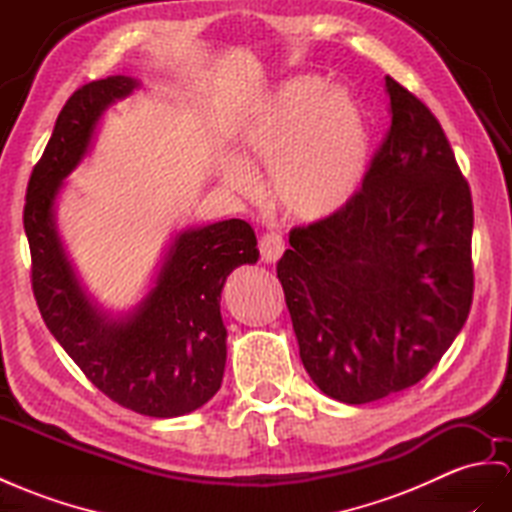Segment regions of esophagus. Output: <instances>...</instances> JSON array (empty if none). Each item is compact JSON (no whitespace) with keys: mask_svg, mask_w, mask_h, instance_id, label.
<instances>
[{"mask_svg":"<svg viewBox=\"0 0 512 512\" xmlns=\"http://www.w3.org/2000/svg\"><path fill=\"white\" fill-rule=\"evenodd\" d=\"M285 251V242L279 233H266L259 240V253L266 264H277Z\"/></svg>","mask_w":512,"mask_h":512,"instance_id":"34e87169","label":"esophagus"}]
</instances>
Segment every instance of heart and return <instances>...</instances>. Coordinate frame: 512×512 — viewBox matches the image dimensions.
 Returning <instances> with one entry per match:
<instances>
[{"mask_svg":"<svg viewBox=\"0 0 512 512\" xmlns=\"http://www.w3.org/2000/svg\"><path fill=\"white\" fill-rule=\"evenodd\" d=\"M253 168L270 170L272 199L300 222H322L352 201L368 168V131L359 103L318 75L285 80L246 116L238 155L218 177L242 196L257 194Z\"/></svg>","mask_w":512,"mask_h":512,"instance_id":"1","label":"heart"}]
</instances>
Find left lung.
Listing matches in <instances>:
<instances>
[{
    "instance_id": "left-lung-1",
    "label": "left lung",
    "mask_w": 512,
    "mask_h": 512,
    "mask_svg": "<svg viewBox=\"0 0 512 512\" xmlns=\"http://www.w3.org/2000/svg\"><path fill=\"white\" fill-rule=\"evenodd\" d=\"M391 125L361 190L296 227L277 264L300 359L322 393L381 400L435 368L474 296V205L439 121L385 77Z\"/></svg>"
}]
</instances>
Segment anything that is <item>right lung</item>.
I'll list each match as a JSON object with an SVG mask.
<instances>
[{"label": "right lung", "instance_id": "add662e5", "mask_svg": "<svg viewBox=\"0 0 512 512\" xmlns=\"http://www.w3.org/2000/svg\"><path fill=\"white\" fill-rule=\"evenodd\" d=\"M138 80L112 75L82 86L58 116L32 170L23 227L32 253V290L47 329L90 383L110 400L149 417H179L220 389L227 329L220 292L229 274L259 259L255 231L240 218L175 235L153 287L121 316L99 309L71 266L56 227V199L93 147L97 125Z\"/></svg>", "mask_w": 512, "mask_h": 512}]
</instances>
